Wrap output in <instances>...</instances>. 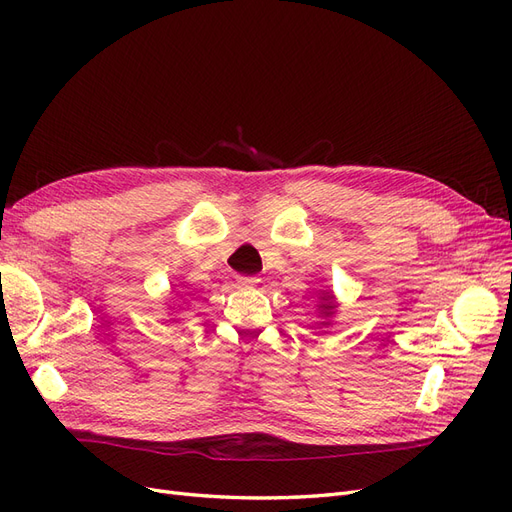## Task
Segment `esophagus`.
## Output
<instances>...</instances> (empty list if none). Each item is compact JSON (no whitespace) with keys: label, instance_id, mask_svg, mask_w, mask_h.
<instances>
[{"label":"esophagus","instance_id":"34e87169","mask_svg":"<svg viewBox=\"0 0 512 512\" xmlns=\"http://www.w3.org/2000/svg\"><path fill=\"white\" fill-rule=\"evenodd\" d=\"M237 282H239L241 286H256L260 280H258L256 275H239Z\"/></svg>","mask_w":512,"mask_h":512}]
</instances>
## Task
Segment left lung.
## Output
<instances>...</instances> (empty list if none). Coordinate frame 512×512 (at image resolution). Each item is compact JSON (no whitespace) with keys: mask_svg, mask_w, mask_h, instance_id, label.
Returning <instances> with one entry per match:
<instances>
[{"mask_svg":"<svg viewBox=\"0 0 512 512\" xmlns=\"http://www.w3.org/2000/svg\"><path fill=\"white\" fill-rule=\"evenodd\" d=\"M324 312H329V309H333V301H331V294H327V297H322V305H320Z\"/></svg>","mask_w":512,"mask_h":512,"instance_id":"left-lung-1","label":"left lung"}]
</instances>
